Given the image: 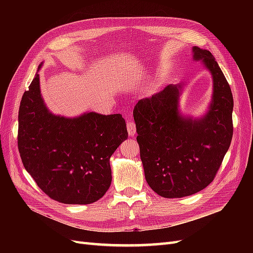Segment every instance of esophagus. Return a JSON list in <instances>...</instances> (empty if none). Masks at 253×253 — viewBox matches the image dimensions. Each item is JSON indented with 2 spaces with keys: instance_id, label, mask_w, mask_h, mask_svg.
Masks as SVG:
<instances>
[{
  "instance_id": "34e87169",
  "label": "esophagus",
  "mask_w": 253,
  "mask_h": 253,
  "mask_svg": "<svg viewBox=\"0 0 253 253\" xmlns=\"http://www.w3.org/2000/svg\"><path fill=\"white\" fill-rule=\"evenodd\" d=\"M127 131H128V135L130 137H133L136 134V127L134 122H127Z\"/></svg>"
}]
</instances>
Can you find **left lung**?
Here are the masks:
<instances>
[{"instance_id": "left-lung-1", "label": "left lung", "mask_w": 253, "mask_h": 253, "mask_svg": "<svg viewBox=\"0 0 253 253\" xmlns=\"http://www.w3.org/2000/svg\"><path fill=\"white\" fill-rule=\"evenodd\" d=\"M212 78V95L206 112L193 117L181 112L183 83L170 84L133 110L144 177L164 198H181L205 189L213 180L233 137L234 100L214 56L192 48Z\"/></svg>"}]
</instances>
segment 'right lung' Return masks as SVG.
Listing matches in <instances>:
<instances>
[{
  "label": "right lung",
  "instance_id": "1",
  "mask_svg": "<svg viewBox=\"0 0 253 253\" xmlns=\"http://www.w3.org/2000/svg\"><path fill=\"white\" fill-rule=\"evenodd\" d=\"M42 66L43 62L19 106L18 149L23 166L53 200L78 205L96 202L112 182L110 159L128 137L125 120L120 114H53L40 88Z\"/></svg>",
  "mask_w": 253,
  "mask_h": 253
}]
</instances>
